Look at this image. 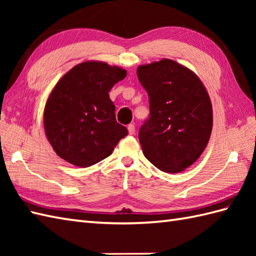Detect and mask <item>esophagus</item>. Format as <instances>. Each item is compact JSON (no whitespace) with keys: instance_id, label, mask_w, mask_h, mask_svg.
<instances>
[{"instance_id":"1","label":"esophagus","mask_w":256,"mask_h":256,"mask_svg":"<svg viewBox=\"0 0 256 256\" xmlns=\"http://www.w3.org/2000/svg\"><path fill=\"white\" fill-rule=\"evenodd\" d=\"M128 133L131 134V135H133V134L135 133V126H134V124H128Z\"/></svg>"}]
</instances>
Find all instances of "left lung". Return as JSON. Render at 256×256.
Listing matches in <instances>:
<instances>
[{
    "label": "left lung",
    "mask_w": 256,
    "mask_h": 256,
    "mask_svg": "<svg viewBox=\"0 0 256 256\" xmlns=\"http://www.w3.org/2000/svg\"><path fill=\"white\" fill-rule=\"evenodd\" d=\"M136 72L150 100V118L138 132L143 154L162 172H180L208 145L210 96L197 74L172 59L142 64Z\"/></svg>",
    "instance_id": "obj_1"
}]
</instances>
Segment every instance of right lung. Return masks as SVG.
I'll list each match as a JSON object with an SVG mask.
<instances>
[{
  "instance_id": "1",
  "label": "right lung",
  "mask_w": 256,
  "mask_h": 256,
  "mask_svg": "<svg viewBox=\"0 0 256 256\" xmlns=\"http://www.w3.org/2000/svg\"><path fill=\"white\" fill-rule=\"evenodd\" d=\"M126 70L106 62H81L64 74L46 101L44 128L62 160L89 167L112 154L128 130L116 118L108 92Z\"/></svg>"
}]
</instances>
